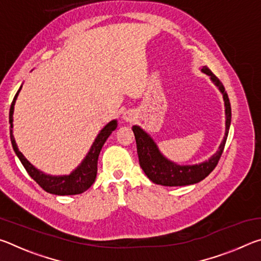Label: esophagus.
I'll return each instance as SVG.
<instances>
[{
  "instance_id": "1",
  "label": "esophagus",
  "mask_w": 261,
  "mask_h": 261,
  "mask_svg": "<svg viewBox=\"0 0 261 261\" xmlns=\"http://www.w3.org/2000/svg\"><path fill=\"white\" fill-rule=\"evenodd\" d=\"M122 118H123V120H124L125 122L131 123V122L136 121V115H135V113H132L131 110H127V112H125L124 114H123Z\"/></svg>"
}]
</instances>
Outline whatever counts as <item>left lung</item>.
<instances>
[{
	"instance_id": "1",
	"label": "left lung",
	"mask_w": 261,
	"mask_h": 261,
	"mask_svg": "<svg viewBox=\"0 0 261 261\" xmlns=\"http://www.w3.org/2000/svg\"><path fill=\"white\" fill-rule=\"evenodd\" d=\"M201 72L210 76L212 83L219 88L224 101V114H226V131H224L223 139L221 141L219 149L208 160L196 163V165H177L174 161H170L160 152L158 145L146 131L141 129L139 125L132 126L135 134L137 153L139 158V165L144 170L145 175L152 180L153 183L163 185V187H185L199 183L200 180L207 177L214 168L218 165L226 145L229 127L231 123V108L230 102L226 90L218 77L204 65L201 67Z\"/></svg>"
}]
</instances>
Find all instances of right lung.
I'll return each instance as SVG.
<instances>
[{"instance_id": "right-lung-1", "label": "right lung", "mask_w": 261, "mask_h": 261, "mask_svg": "<svg viewBox=\"0 0 261 261\" xmlns=\"http://www.w3.org/2000/svg\"><path fill=\"white\" fill-rule=\"evenodd\" d=\"M23 86V85H21ZM21 86L19 87L18 92H17L14 101H12L10 113H9V123H10V139L12 144V148L16 153V155L21 162V165L28 171L29 175L32 177L35 182H37L40 187L45 190V191L49 192L51 194H57V196H71V194H79L85 192L91 185L94 183L96 178V173H98V159L99 154L101 152L103 144L108 137L112 135V132L117 127V121L113 120L110 121L107 125L103 126V129L99 132L96 136L93 144L90 148V151L84 158V160L81 162L76 169L72 170L69 175H61V176H54L45 174L43 171L39 170L35 168L32 163H31L28 159H26L23 153H21L18 146H17L14 134H12V127H14V109L15 103L18 96L19 92L21 90Z\"/></svg>"}]
</instances>
